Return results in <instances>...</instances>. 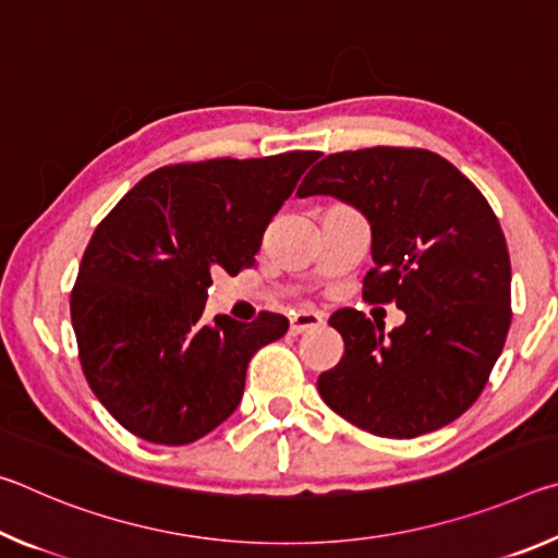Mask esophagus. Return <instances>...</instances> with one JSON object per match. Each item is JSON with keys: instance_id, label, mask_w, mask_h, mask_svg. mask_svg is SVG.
<instances>
[{"instance_id": "obj_1", "label": "esophagus", "mask_w": 558, "mask_h": 558, "mask_svg": "<svg viewBox=\"0 0 558 558\" xmlns=\"http://www.w3.org/2000/svg\"><path fill=\"white\" fill-rule=\"evenodd\" d=\"M325 323V315L317 313V310H300V313L290 315V332L292 335H302L307 329L319 327Z\"/></svg>"}]
</instances>
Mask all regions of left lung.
<instances>
[{
    "label": "left lung",
    "mask_w": 558,
    "mask_h": 558,
    "mask_svg": "<svg viewBox=\"0 0 558 558\" xmlns=\"http://www.w3.org/2000/svg\"><path fill=\"white\" fill-rule=\"evenodd\" d=\"M352 204L372 226L366 302H396L405 323L384 335L356 310L329 317L344 339L317 391L335 413L381 438H415L465 413L502 354L512 268L493 206L428 149L327 155L298 189Z\"/></svg>",
    "instance_id": "left-lung-1"
}]
</instances>
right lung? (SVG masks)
<instances>
[{"label":"right lung","instance_id":"add662e5","mask_svg":"<svg viewBox=\"0 0 558 558\" xmlns=\"http://www.w3.org/2000/svg\"><path fill=\"white\" fill-rule=\"evenodd\" d=\"M319 153L206 159L147 174L83 253L71 323L93 393L132 436L186 446L241 403L245 369L288 319L253 323L204 305L211 276L256 263L263 233Z\"/></svg>","mask_w":558,"mask_h":558}]
</instances>
